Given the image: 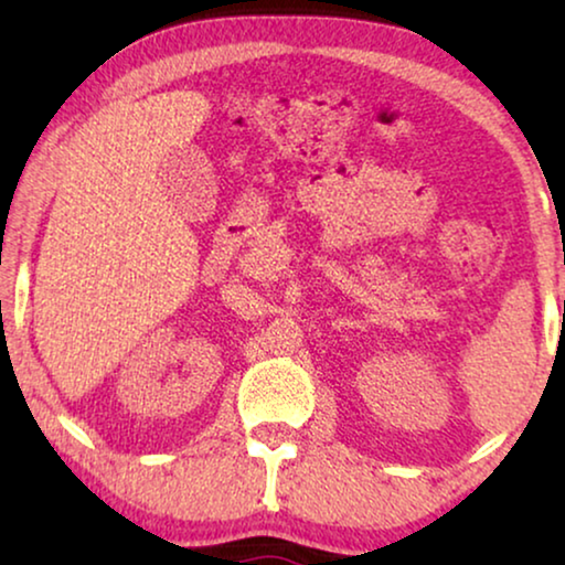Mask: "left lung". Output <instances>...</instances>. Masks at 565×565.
Instances as JSON below:
<instances>
[{
  "mask_svg": "<svg viewBox=\"0 0 565 565\" xmlns=\"http://www.w3.org/2000/svg\"><path fill=\"white\" fill-rule=\"evenodd\" d=\"M563 315H565V301H563Z\"/></svg>",
  "mask_w": 565,
  "mask_h": 565,
  "instance_id": "8db88e82",
  "label": "left lung"
}]
</instances>
